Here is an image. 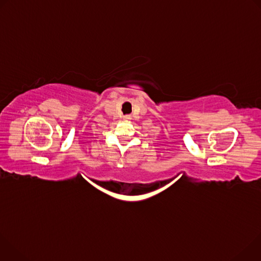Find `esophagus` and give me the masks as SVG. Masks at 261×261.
<instances>
[{"label":"esophagus","instance_id":"obj_1","mask_svg":"<svg viewBox=\"0 0 261 261\" xmlns=\"http://www.w3.org/2000/svg\"><path fill=\"white\" fill-rule=\"evenodd\" d=\"M125 119H130V117H128V116H127V117H125Z\"/></svg>","mask_w":261,"mask_h":261}]
</instances>
